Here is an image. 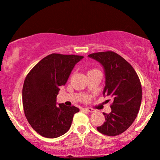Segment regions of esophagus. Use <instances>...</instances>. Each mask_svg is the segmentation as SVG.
<instances>
[{
	"instance_id": "obj_1",
	"label": "esophagus",
	"mask_w": 160,
	"mask_h": 160,
	"mask_svg": "<svg viewBox=\"0 0 160 160\" xmlns=\"http://www.w3.org/2000/svg\"><path fill=\"white\" fill-rule=\"evenodd\" d=\"M84 111H86V112H94L95 110H94L92 108H89V107H86V108L83 109Z\"/></svg>"
}]
</instances>
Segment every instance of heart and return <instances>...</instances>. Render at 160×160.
Here are the masks:
<instances>
[{"label": "heart", "instance_id": "obj_1", "mask_svg": "<svg viewBox=\"0 0 160 160\" xmlns=\"http://www.w3.org/2000/svg\"><path fill=\"white\" fill-rule=\"evenodd\" d=\"M95 70H97V69H92V70H90L89 72H92V71H95ZM83 100L85 101H88V100H89V97H88V95H84L83 96Z\"/></svg>", "mask_w": 160, "mask_h": 160}]
</instances>
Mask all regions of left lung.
I'll use <instances>...</instances> for the list:
<instances>
[{
  "label": "left lung",
  "mask_w": 160,
  "mask_h": 160,
  "mask_svg": "<svg viewBox=\"0 0 160 160\" xmlns=\"http://www.w3.org/2000/svg\"><path fill=\"white\" fill-rule=\"evenodd\" d=\"M88 57L103 66L106 76L103 95L113 101L111 112H103L105 122L97 130L107 136H118L128 130L137 117L142 97L141 82L132 65L115 52H98Z\"/></svg>",
  "instance_id": "left-lung-1"
}]
</instances>
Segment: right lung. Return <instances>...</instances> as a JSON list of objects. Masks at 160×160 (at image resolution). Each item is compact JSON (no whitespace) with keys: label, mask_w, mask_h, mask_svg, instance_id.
<instances>
[{"label":"right lung","mask_w":160,"mask_h":160,"mask_svg":"<svg viewBox=\"0 0 160 160\" xmlns=\"http://www.w3.org/2000/svg\"><path fill=\"white\" fill-rule=\"evenodd\" d=\"M82 56L51 53L39 61L27 75L22 89L25 116L35 131L46 138H57L70 129L78 107L57 105L59 86L68 80Z\"/></svg>","instance_id":"add662e5"}]
</instances>
